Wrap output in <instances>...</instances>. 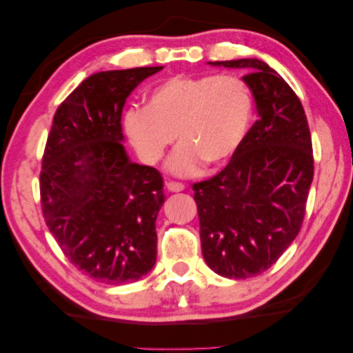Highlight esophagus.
I'll use <instances>...</instances> for the list:
<instances>
[{
    "instance_id": "34e87169",
    "label": "esophagus",
    "mask_w": 353,
    "mask_h": 353,
    "mask_svg": "<svg viewBox=\"0 0 353 353\" xmlns=\"http://www.w3.org/2000/svg\"><path fill=\"white\" fill-rule=\"evenodd\" d=\"M167 189H169L170 192H180L184 189V184L180 181H167Z\"/></svg>"
}]
</instances>
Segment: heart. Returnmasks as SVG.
Wrapping results in <instances>:
<instances>
[{
	"label": "heart",
	"mask_w": 353,
	"mask_h": 353,
	"mask_svg": "<svg viewBox=\"0 0 353 353\" xmlns=\"http://www.w3.org/2000/svg\"><path fill=\"white\" fill-rule=\"evenodd\" d=\"M252 110L251 90L238 75H175L150 91L145 108L128 110L124 129L150 165L164 158L176 134L181 143L169 169L188 176L203 162L218 167L232 158L249 131Z\"/></svg>",
	"instance_id": "b5f03b06"
}]
</instances>
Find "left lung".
Returning <instances> with one entry per match:
<instances>
[{"label":"left lung","mask_w":353,"mask_h":353,"mask_svg":"<svg viewBox=\"0 0 353 353\" xmlns=\"http://www.w3.org/2000/svg\"><path fill=\"white\" fill-rule=\"evenodd\" d=\"M211 64L248 70L259 120L218 175L192 184L200 243L214 273L246 279L276 263L301 229L314 176L311 131L295 91L268 64Z\"/></svg>","instance_id":"1"}]
</instances>
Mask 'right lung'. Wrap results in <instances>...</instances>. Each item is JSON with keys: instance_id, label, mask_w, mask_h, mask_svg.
<instances>
[{"instance_id": "obj_1", "label": "right lung", "mask_w": 353, "mask_h": 353, "mask_svg": "<svg viewBox=\"0 0 353 353\" xmlns=\"http://www.w3.org/2000/svg\"><path fill=\"white\" fill-rule=\"evenodd\" d=\"M162 66L105 70L57 108L39 178L46 224L70 263L105 284L139 281L156 262L164 181L129 161L121 113L128 96Z\"/></svg>"}]
</instances>
